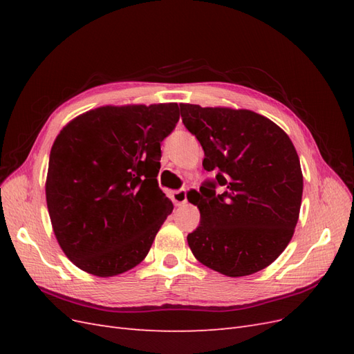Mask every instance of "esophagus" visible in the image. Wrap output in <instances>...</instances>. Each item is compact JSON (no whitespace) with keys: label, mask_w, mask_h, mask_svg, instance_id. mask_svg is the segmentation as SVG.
<instances>
[{"label":"esophagus","mask_w":354,"mask_h":354,"mask_svg":"<svg viewBox=\"0 0 354 354\" xmlns=\"http://www.w3.org/2000/svg\"><path fill=\"white\" fill-rule=\"evenodd\" d=\"M173 199L176 202V205H185V203L187 202V190L186 189L176 190L173 194Z\"/></svg>","instance_id":"34e87169"}]
</instances>
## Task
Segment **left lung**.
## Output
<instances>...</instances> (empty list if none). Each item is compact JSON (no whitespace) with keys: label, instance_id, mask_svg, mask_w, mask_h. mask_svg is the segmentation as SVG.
<instances>
[{"label":"left lung","instance_id":"8db88e82","mask_svg":"<svg viewBox=\"0 0 354 354\" xmlns=\"http://www.w3.org/2000/svg\"><path fill=\"white\" fill-rule=\"evenodd\" d=\"M195 134L203 168L216 171L190 202L201 223L187 234L196 259L230 277L270 266L291 241L303 196V174L282 128L251 111L180 104ZM221 192H216V187Z\"/></svg>","mask_w":354,"mask_h":354}]
</instances>
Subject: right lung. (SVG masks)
<instances>
[{
    "label": "right lung",
    "mask_w": 354,
    "mask_h": 354,
    "mask_svg": "<svg viewBox=\"0 0 354 354\" xmlns=\"http://www.w3.org/2000/svg\"><path fill=\"white\" fill-rule=\"evenodd\" d=\"M177 103L104 106L71 121L51 147L46 196L53 230L81 270L108 277L147 255L173 203L158 186L160 143Z\"/></svg>",
    "instance_id": "add662e5"
}]
</instances>
